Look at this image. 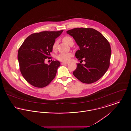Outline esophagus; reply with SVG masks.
I'll list each match as a JSON object with an SVG mask.
<instances>
[{"label":"esophagus","mask_w":131,"mask_h":131,"mask_svg":"<svg viewBox=\"0 0 131 131\" xmlns=\"http://www.w3.org/2000/svg\"><path fill=\"white\" fill-rule=\"evenodd\" d=\"M68 64V62H61V65H66V64Z\"/></svg>","instance_id":"34e87169"}]
</instances>
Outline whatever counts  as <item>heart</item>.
<instances>
[{
	"label": "heart",
	"mask_w": 131,
	"mask_h": 131,
	"mask_svg": "<svg viewBox=\"0 0 131 131\" xmlns=\"http://www.w3.org/2000/svg\"><path fill=\"white\" fill-rule=\"evenodd\" d=\"M62 39L67 44H68L69 45H70L72 42H73V39L71 38V37H70L69 36H64L63 37ZM57 43H58L57 41H56L54 42V43L53 44L52 49L53 50L56 49V48H57ZM72 56V54L70 52H69V53H61L57 56V59L60 61L68 62L70 60Z\"/></svg>",
	"instance_id": "b5f03b06"
}]
</instances>
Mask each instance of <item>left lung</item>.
Returning <instances> with one entry per match:
<instances>
[{
    "mask_svg": "<svg viewBox=\"0 0 131 131\" xmlns=\"http://www.w3.org/2000/svg\"><path fill=\"white\" fill-rule=\"evenodd\" d=\"M79 46L75 56L84 64L78 63L73 74L81 82L92 83L100 79L110 66L111 48L107 39L92 28H75L67 31Z\"/></svg>",
    "mask_w": 131,
    "mask_h": 131,
    "instance_id": "8db88e82",
    "label": "left lung"
}]
</instances>
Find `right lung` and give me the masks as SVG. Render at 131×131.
I'll use <instances>...</instances> for the list:
<instances>
[{"label": "right lung", "instance_id": "right-lung-1", "mask_svg": "<svg viewBox=\"0 0 131 131\" xmlns=\"http://www.w3.org/2000/svg\"><path fill=\"white\" fill-rule=\"evenodd\" d=\"M63 30L31 34L19 48L17 58L20 71L25 80L32 85L39 88L45 87L55 78L60 66V61L53 60L48 65L45 60L51 58L49 56L52 45Z\"/></svg>", "mask_w": 131, "mask_h": 131}]
</instances>
